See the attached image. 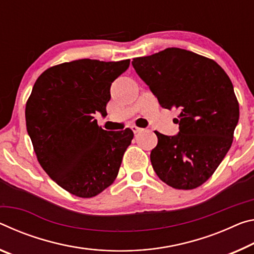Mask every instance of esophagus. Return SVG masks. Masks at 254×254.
<instances>
[{"label":"esophagus","instance_id":"1","mask_svg":"<svg viewBox=\"0 0 254 254\" xmlns=\"http://www.w3.org/2000/svg\"><path fill=\"white\" fill-rule=\"evenodd\" d=\"M131 130L132 131H134L135 132V134H137V132H139V131H142L143 129H142V128H139L138 126H136V125H131Z\"/></svg>","mask_w":254,"mask_h":254}]
</instances>
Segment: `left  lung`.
<instances>
[{"mask_svg":"<svg viewBox=\"0 0 254 254\" xmlns=\"http://www.w3.org/2000/svg\"><path fill=\"white\" fill-rule=\"evenodd\" d=\"M131 64L161 107L180 111L177 135L155 131L153 169L172 188H197L227 154L239 123L230 77L215 61L174 47L134 58Z\"/></svg>","mask_w":254,"mask_h":254,"instance_id":"1","label":"left lung"}]
</instances>
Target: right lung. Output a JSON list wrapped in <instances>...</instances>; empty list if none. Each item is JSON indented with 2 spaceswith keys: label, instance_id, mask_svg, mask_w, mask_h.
Returning a JSON list of instances; mask_svg holds the SVG:
<instances>
[{
  "label": "right lung",
  "instance_id": "obj_1",
  "mask_svg": "<svg viewBox=\"0 0 254 254\" xmlns=\"http://www.w3.org/2000/svg\"><path fill=\"white\" fill-rule=\"evenodd\" d=\"M129 63L73 61L46 69L33 85L26 105L33 149L45 172L74 196H97L118 176L134 132L102 129L93 116L107 115L111 83Z\"/></svg>",
  "mask_w": 254,
  "mask_h": 254
}]
</instances>
